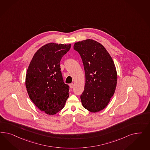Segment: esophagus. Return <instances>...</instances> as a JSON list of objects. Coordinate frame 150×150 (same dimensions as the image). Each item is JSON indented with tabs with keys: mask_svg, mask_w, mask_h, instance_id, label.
<instances>
[{
	"mask_svg": "<svg viewBox=\"0 0 150 150\" xmlns=\"http://www.w3.org/2000/svg\"><path fill=\"white\" fill-rule=\"evenodd\" d=\"M69 86L70 87V88H73L74 86V83H70V85H69Z\"/></svg>",
	"mask_w": 150,
	"mask_h": 150,
	"instance_id": "1",
	"label": "esophagus"
}]
</instances>
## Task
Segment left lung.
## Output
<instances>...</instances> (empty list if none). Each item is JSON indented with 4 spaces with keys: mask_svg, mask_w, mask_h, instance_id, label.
<instances>
[{
    "mask_svg": "<svg viewBox=\"0 0 150 150\" xmlns=\"http://www.w3.org/2000/svg\"><path fill=\"white\" fill-rule=\"evenodd\" d=\"M81 58L85 72L84 91L80 96L83 107L95 113L105 108L113 96L117 73L113 60L104 46L87 39L74 45Z\"/></svg>",
    "mask_w": 150,
    "mask_h": 150,
    "instance_id": "8db88e82",
    "label": "left lung"
}]
</instances>
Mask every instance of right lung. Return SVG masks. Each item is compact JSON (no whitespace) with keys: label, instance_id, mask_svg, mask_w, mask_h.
I'll use <instances>...</instances> for the list:
<instances>
[{"label":"right lung","instance_id":"obj_1","mask_svg":"<svg viewBox=\"0 0 150 150\" xmlns=\"http://www.w3.org/2000/svg\"><path fill=\"white\" fill-rule=\"evenodd\" d=\"M70 47L71 44H46L35 53L27 69L25 85L29 97L38 109L49 115L63 109L69 96L60 62Z\"/></svg>","mask_w":150,"mask_h":150}]
</instances>
